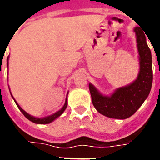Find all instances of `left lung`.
<instances>
[{"instance_id":"left-lung-1","label":"left lung","mask_w":160,"mask_h":160,"mask_svg":"<svg viewBox=\"0 0 160 160\" xmlns=\"http://www.w3.org/2000/svg\"><path fill=\"white\" fill-rule=\"evenodd\" d=\"M140 54V73L137 80L129 86L119 88L111 97H104L89 84L92 101L99 113L105 117L125 119L134 115L148 98L152 84L151 50L147 44L144 32L134 29Z\"/></svg>"}]
</instances>
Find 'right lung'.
<instances>
[{"label":"right lung","instance_id":"add662e5","mask_svg":"<svg viewBox=\"0 0 160 160\" xmlns=\"http://www.w3.org/2000/svg\"><path fill=\"white\" fill-rule=\"evenodd\" d=\"M16 103V101H15ZM16 104H17V106L19 107V111L22 112L23 114H24V116L26 117L27 119H29L31 122H35V123H38V124H46V123H49V122H51L52 121H54L56 118H57L59 116H61V115L62 114L63 111H65V109H66L67 105H68V102H65V104L63 105V107L59 111H57L56 113H55V114L51 115V116H49V117H47V118H33V117H32L31 115H29L28 113H26V111H24V110H22V108L19 106V104L16 103Z\"/></svg>","mask_w":160,"mask_h":160}]
</instances>
